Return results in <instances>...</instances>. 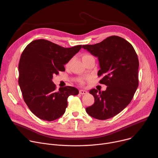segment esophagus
<instances>
[{"instance_id":"esophagus-1","label":"esophagus","mask_w":158,"mask_h":158,"mask_svg":"<svg viewBox=\"0 0 158 158\" xmlns=\"http://www.w3.org/2000/svg\"><path fill=\"white\" fill-rule=\"evenodd\" d=\"M79 93H80V94H86L88 93V92H87L86 91L83 90V89H80V90L79 91Z\"/></svg>"}]
</instances>
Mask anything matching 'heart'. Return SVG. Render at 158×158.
Masks as SVG:
<instances>
[{
  "label": "heart",
  "mask_w": 158,
  "mask_h": 158,
  "mask_svg": "<svg viewBox=\"0 0 158 158\" xmlns=\"http://www.w3.org/2000/svg\"><path fill=\"white\" fill-rule=\"evenodd\" d=\"M88 57H92V56L90 55H89V54H85V55H83V56H82V60H83V59H85V58H88ZM70 62H71V60H70V61L67 63V66H69V65H70ZM79 82H80L81 84H83V83H84V81H83L82 79H80V80H79Z\"/></svg>",
  "instance_id": "obj_1"
}]
</instances>
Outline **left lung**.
Masks as SVG:
<instances>
[{
    "label": "left lung",
    "mask_w": 158,
    "mask_h": 158,
    "mask_svg": "<svg viewBox=\"0 0 158 158\" xmlns=\"http://www.w3.org/2000/svg\"><path fill=\"white\" fill-rule=\"evenodd\" d=\"M82 48L98 57V76L103 77L100 83L107 86L105 91H89L94 103L86 108V111L94 118L109 119L124 110L134 97L139 84L138 55L130 43L116 35Z\"/></svg>",
    "instance_id": "left-lung-1"
}]
</instances>
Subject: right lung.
<instances>
[{
  "mask_svg": "<svg viewBox=\"0 0 158 158\" xmlns=\"http://www.w3.org/2000/svg\"><path fill=\"white\" fill-rule=\"evenodd\" d=\"M81 45L64 48L44 39L30 42L23 50L19 64V84L24 102L41 119L52 121L65 112L70 95L78 89L72 86L56 90L53 75L65 70L64 65L79 52Z\"/></svg>",
  "mask_w": 158,
  "mask_h": 158,
  "instance_id": "obj_1",
  "label": "right lung"
}]
</instances>
